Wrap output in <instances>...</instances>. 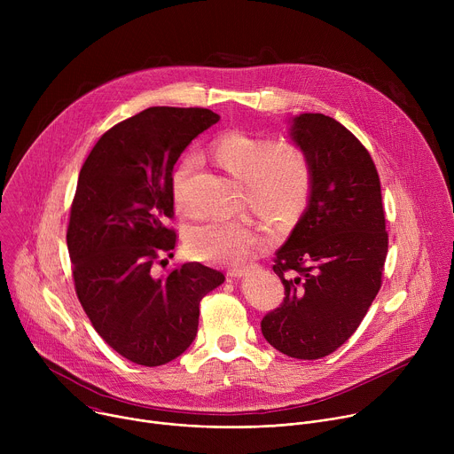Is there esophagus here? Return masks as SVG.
Returning a JSON list of instances; mask_svg holds the SVG:
<instances>
[{
  "label": "esophagus",
  "instance_id": "obj_1",
  "mask_svg": "<svg viewBox=\"0 0 454 454\" xmlns=\"http://www.w3.org/2000/svg\"><path fill=\"white\" fill-rule=\"evenodd\" d=\"M244 275H246V270H242V268L228 270V277H231V278H242Z\"/></svg>",
  "mask_w": 454,
  "mask_h": 454
}]
</instances>
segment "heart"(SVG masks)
<instances>
[{"label":"heart","instance_id":"obj_1","mask_svg":"<svg viewBox=\"0 0 454 454\" xmlns=\"http://www.w3.org/2000/svg\"><path fill=\"white\" fill-rule=\"evenodd\" d=\"M212 151L217 163L244 183L253 210L278 223H293L301 215L310 198L312 170L300 147L235 131L217 138ZM196 163V156L186 154L172 174V196L181 210L188 208L184 186ZM258 244L261 233L249 223L224 217H210L186 235L190 254L208 264H240Z\"/></svg>","mask_w":454,"mask_h":454}]
</instances>
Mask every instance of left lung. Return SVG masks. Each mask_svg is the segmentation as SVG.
Masks as SVG:
<instances>
[{"instance_id": "obj_1", "label": "left lung", "mask_w": 454, "mask_h": 454, "mask_svg": "<svg viewBox=\"0 0 454 454\" xmlns=\"http://www.w3.org/2000/svg\"><path fill=\"white\" fill-rule=\"evenodd\" d=\"M289 137L312 170L309 203L273 271L284 303L266 314V341L294 359H319L359 327L380 287L387 233L375 165L363 144L331 116L301 113Z\"/></svg>"}]
</instances>
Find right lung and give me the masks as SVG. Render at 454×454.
<instances>
[{"instance_id": "right-lung-1", "label": "right lung", "mask_w": 454, "mask_h": 454, "mask_svg": "<svg viewBox=\"0 0 454 454\" xmlns=\"http://www.w3.org/2000/svg\"><path fill=\"white\" fill-rule=\"evenodd\" d=\"M217 121L210 109L149 107L104 133L79 174L67 233L75 291L100 338L137 364L181 356L196 340L200 301L224 282L200 262L154 277L176 246L174 165Z\"/></svg>"}]
</instances>
